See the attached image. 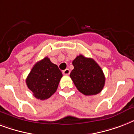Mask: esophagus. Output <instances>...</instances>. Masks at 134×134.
Masks as SVG:
<instances>
[{"instance_id": "34e87169", "label": "esophagus", "mask_w": 134, "mask_h": 134, "mask_svg": "<svg viewBox=\"0 0 134 134\" xmlns=\"http://www.w3.org/2000/svg\"><path fill=\"white\" fill-rule=\"evenodd\" d=\"M69 73H70V71H69V69H66L65 70H63V74L64 75H69Z\"/></svg>"}]
</instances>
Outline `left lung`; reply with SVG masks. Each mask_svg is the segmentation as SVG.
<instances>
[{
  "mask_svg": "<svg viewBox=\"0 0 134 134\" xmlns=\"http://www.w3.org/2000/svg\"><path fill=\"white\" fill-rule=\"evenodd\" d=\"M72 64L74 69L69 76L78 90L85 95L99 93L105 84V76L99 65L83 55H78Z\"/></svg>",
  "mask_w": 134,
  "mask_h": 134,
  "instance_id": "left-lung-1",
  "label": "left lung"
}]
</instances>
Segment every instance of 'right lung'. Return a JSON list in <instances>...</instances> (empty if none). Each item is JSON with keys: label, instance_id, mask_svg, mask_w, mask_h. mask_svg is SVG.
Listing matches in <instances>:
<instances>
[{"label": "right lung", "instance_id": "add662e5", "mask_svg": "<svg viewBox=\"0 0 134 134\" xmlns=\"http://www.w3.org/2000/svg\"><path fill=\"white\" fill-rule=\"evenodd\" d=\"M63 74L58 67L45 57L33 66L26 78V85L37 99L44 100L57 90Z\"/></svg>", "mask_w": 134, "mask_h": 134}]
</instances>
